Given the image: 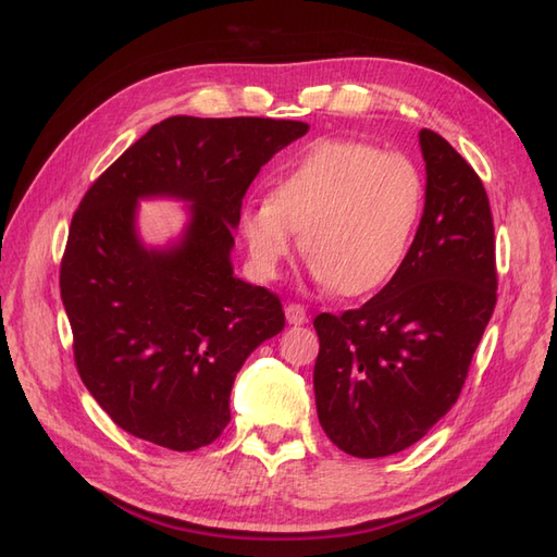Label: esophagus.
I'll return each mask as SVG.
<instances>
[{"label": "esophagus", "instance_id": "1", "mask_svg": "<svg viewBox=\"0 0 557 557\" xmlns=\"http://www.w3.org/2000/svg\"><path fill=\"white\" fill-rule=\"evenodd\" d=\"M284 315H287L289 324H306L308 322V310L301 304H289L284 308Z\"/></svg>", "mask_w": 557, "mask_h": 557}]
</instances>
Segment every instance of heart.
I'll return each mask as SVG.
<instances>
[{
	"label": "heart",
	"instance_id": "obj_1",
	"mask_svg": "<svg viewBox=\"0 0 557 557\" xmlns=\"http://www.w3.org/2000/svg\"><path fill=\"white\" fill-rule=\"evenodd\" d=\"M419 164L372 143L326 138L282 169L270 197L239 216L249 261L275 277L301 233L310 270L338 294L383 287L405 263L423 211Z\"/></svg>",
	"mask_w": 557,
	"mask_h": 557
}]
</instances>
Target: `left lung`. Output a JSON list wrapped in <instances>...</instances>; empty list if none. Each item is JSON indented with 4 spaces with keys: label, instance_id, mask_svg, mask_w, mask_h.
<instances>
[{
    "label": "left lung",
    "instance_id": "left-lung-1",
    "mask_svg": "<svg viewBox=\"0 0 557 557\" xmlns=\"http://www.w3.org/2000/svg\"><path fill=\"white\" fill-rule=\"evenodd\" d=\"M419 146L425 205L405 263L362 308L312 322L318 419L358 459L403 451L447 414L496 306L484 185L440 134L421 129Z\"/></svg>",
    "mask_w": 557,
    "mask_h": 557
}]
</instances>
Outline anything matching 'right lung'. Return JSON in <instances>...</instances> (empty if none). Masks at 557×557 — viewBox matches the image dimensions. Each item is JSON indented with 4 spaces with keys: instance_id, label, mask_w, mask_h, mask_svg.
I'll use <instances>...</instances> for the list:
<instances>
[{
    "instance_id": "obj_1",
    "label": "right lung",
    "mask_w": 557,
    "mask_h": 557,
    "mask_svg": "<svg viewBox=\"0 0 557 557\" xmlns=\"http://www.w3.org/2000/svg\"><path fill=\"white\" fill-rule=\"evenodd\" d=\"M308 124L176 115L150 126L94 181L70 223L61 298L77 372L126 433L174 451L216 440L249 355L282 332L280 298L235 277L242 197ZM189 202L166 248L135 231L137 199Z\"/></svg>"
}]
</instances>
